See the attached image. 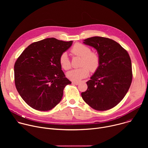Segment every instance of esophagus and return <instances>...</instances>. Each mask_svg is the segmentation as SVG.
<instances>
[{
  "label": "esophagus",
  "mask_w": 148,
  "mask_h": 148,
  "mask_svg": "<svg viewBox=\"0 0 148 148\" xmlns=\"http://www.w3.org/2000/svg\"><path fill=\"white\" fill-rule=\"evenodd\" d=\"M72 84H74V85H78L79 82H75V81H73V82H72Z\"/></svg>",
  "instance_id": "34e87169"
}]
</instances>
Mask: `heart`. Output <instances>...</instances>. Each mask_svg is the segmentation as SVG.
I'll use <instances>...</instances> for the list:
<instances>
[{
    "mask_svg": "<svg viewBox=\"0 0 148 148\" xmlns=\"http://www.w3.org/2000/svg\"><path fill=\"white\" fill-rule=\"evenodd\" d=\"M71 52L74 56L82 57L80 64L82 67L72 70L67 73V75L70 80L78 81L87 77L90 74V70L91 72H95L99 68V56L97 53L91 51V49L88 46L77 43L71 48ZM59 62L61 67L65 70H68L71 68V61L66 52L60 55Z\"/></svg>",
    "mask_w": 148,
    "mask_h": 148,
    "instance_id": "obj_1",
    "label": "heart"
}]
</instances>
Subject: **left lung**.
<instances>
[{"label":"left lung","instance_id":"1","mask_svg":"<svg viewBox=\"0 0 148 148\" xmlns=\"http://www.w3.org/2000/svg\"><path fill=\"white\" fill-rule=\"evenodd\" d=\"M84 43L97 49L100 65L87 82L88 88L81 97L95 110H110L122 100L131 86L133 75L130 55L117 42L107 37L88 38Z\"/></svg>","mask_w":148,"mask_h":148}]
</instances>
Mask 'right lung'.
Returning <instances> with one entry per match:
<instances>
[{"mask_svg":"<svg viewBox=\"0 0 148 148\" xmlns=\"http://www.w3.org/2000/svg\"><path fill=\"white\" fill-rule=\"evenodd\" d=\"M72 43L46 38L30 45L17 58L14 66L15 86L32 108L49 111L61 100L64 88L71 82L61 70L59 57Z\"/></svg>","mask_w":148,"mask_h":148,"instance_id":"add662e5","label":"right lung"}]
</instances>
